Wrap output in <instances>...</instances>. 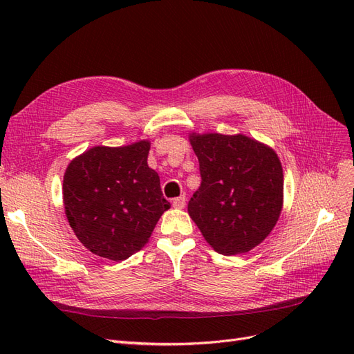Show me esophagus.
Segmentation results:
<instances>
[{
    "mask_svg": "<svg viewBox=\"0 0 354 354\" xmlns=\"http://www.w3.org/2000/svg\"><path fill=\"white\" fill-rule=\"evenodd\" d=\"M173 207L177 209H183L186 207V196H178L173 199Z\"/></svg>",
    "mask_w": 354,
    "mask_h": 354,
    "instance_id": "esophagus-1",
    "label": "esophagus"
}]
</instances>
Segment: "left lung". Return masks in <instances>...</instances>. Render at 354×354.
I'll return each mask as SVG.
<instances>
[{"label":"left lung","instance_id":"left-lung-1","mask_svg":"<svg viewBox=\"0 0 354 354\" xmlns=\"http://www.w3.org/2000/svg\"><path fill=\"white\" fill-rule=\"evenodd\" d=\"M202 183L187 211L223 255L245 254L269 236L282 212L283 171L272 147L243 134L190 133Z\"/></svg>","mask_w":354,"mask_h":354}]
</instances>
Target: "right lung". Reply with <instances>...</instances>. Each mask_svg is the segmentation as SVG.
Listing matches in <instances>:
<instances>
[{
    "instance_id": "obj_1",
    "label": "right lung",
    "mask_w": 354,
    "mask_h": 354,
    "mask_svg": "<svg viewBox=\"0 0 354 354\" xmlns=\"http://www.w3.org/2000/svg\"><path fill=\"white\" fill-rule=\"evenodd\" d=\"M151 143L94 146L73 158L63 176V205L73 233L93 254L122 261L147 243L171 207L149 168Z\"/></svg>"
}]
</instances>
